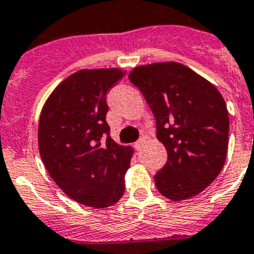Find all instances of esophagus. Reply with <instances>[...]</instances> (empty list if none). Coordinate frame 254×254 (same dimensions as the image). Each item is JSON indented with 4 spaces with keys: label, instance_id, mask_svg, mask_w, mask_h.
Listing matches in <instances>:
<instances>
[{
    "label": "esophagus",
    "instance_id": "34e87169",
    "mask_svg": "<svg viewBox=\"0 0 254 254\" xmlns=\"http://www.w3.org/2000/svg\"><path fill=\"white\" fill-rule=\"evenodd\" d=\"M146 140H147L146 137H140L139 139H138L137 142H135V148H137V150H140V148H142V146H143V144L146 143Z\"/></svg>",
    "mask_w": 254,
    "mask_h": 254
}]
</instances>
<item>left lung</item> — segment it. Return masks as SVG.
Wrapping results in <instances>:
<instances>
[{
    "mask_svg": "<svg viewBox=\"0 0 254 254\" xmlns=\"http://www.w3.org/2000/svg\"><path fill=\"white\" fill-rule=\"evenodd\" d=\"M129 80L156 119L168 161L155 176L159 192L174 201L197 195L225 165L229 112L212 82L177 62L135 67Z\"/></svg>",
    "mask_w": 254,
    "mask_h": 254,
    "instance_id": "obj_1",
    "label": "left lung"
}]
</instances>
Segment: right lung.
Listing matches in <instances>:
<instances>
[{
	"label": "right lung",
	"mask_w": 254,
	"mask_h": 254,
	"mask_svg": "<svg viewBox=\"0 0 254 254\" xmlns=\"http://www.w3.org/2000/svg\"><path fill=\"white\" fill-rule=\"evenodd\" d=\"M124 76L121 68L74 72L49 95L38 121V150L53 181L97 209L121 199L134 153L111 138L106 121V94Z\"/></svg>",
	"instance_id": "right-lung-1"
}]
</instances>
